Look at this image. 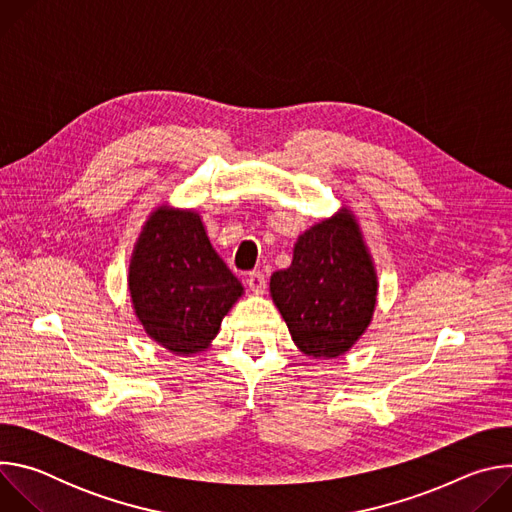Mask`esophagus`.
<instances>
[{
	"mask_svg": "<svg viewBox=\"0 0 512 512\" xmlns=\"http://www.w3.org/2000/svg\"><path fill=\"white\" fill-rule=\"evenodd\" d=\"M245 281H247L249 289L253 291L255 296H261L263 291H265V287H267V279H265V275L261 271H251Z\"/></svg>",
	"mask_w": 512,
	"mask_h": 512,
	"instance_id": "obj_1",
	"label": "esophagus"
}]
</instances>
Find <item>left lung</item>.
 Returning a JSON list of instances; mask_svg holds the SVG:
<instances>
[{
    "label": "left lung",
    "mask_w": 512,
    "mask_h": 512,
    "mask_svg": "<svg viewBox=\"0 0 512 512\" xmlns=\"http://www.w3.org/2000/svg\"><path fill=\"white\" fill-rule=\"evenodd\" d=\"M379 279L352 210L310 227L287 269L275 271L269 294L291 340L308 356L346 354L371 326Z\"/></svg>",
    "instance_id": "8db88e82"
}]
</instances>
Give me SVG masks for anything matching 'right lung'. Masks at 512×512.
<instances>
[{"instance_id":"add662e5","label":"right lung","mask_w":512,"mask_h":512,"mask_svg":"<svg viewBox=\"0 0 512 512\" xmlns=\"http://www.w3.org/2000/svg\"><path fill=\"white\" fill-rule=\"evenodd\" d=\"M129 296L143 332L172 354L210 346L223 318L245 294L192 208L158 206L129 259Z\"/></svg>"}]
</instances>
